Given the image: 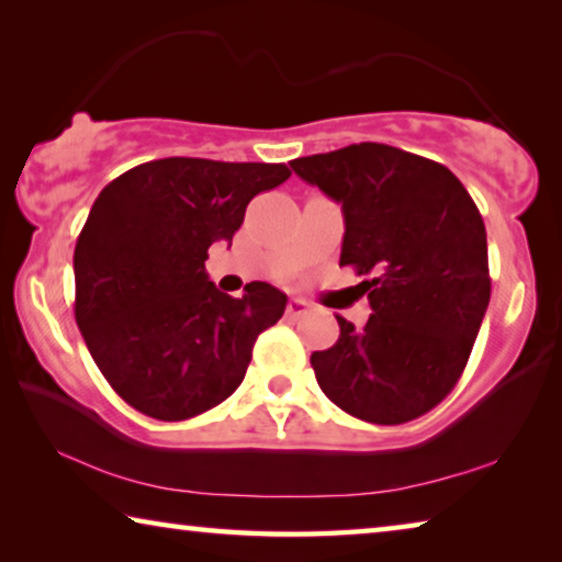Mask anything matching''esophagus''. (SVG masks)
<instances>
[{
    "mask_svg": "<svg viewBox=\"0 0 562 562\" xmlns=\"http://www.w3.org/2000/svg\"><path fill=\"white\" fill-rule=\"evenodd\" d=\"M307 313V302L305 300H290L288 302V317L290 319H297V317H302V315H305Z\"/></svg>",
    "mask_w": 562,
    "mask_h": 562,
    "instance_id": "obj_1",
    "label": "esophagus"
}]
</instances>
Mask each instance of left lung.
I'll return each mask as SVG.
<instances>
[{"instance_id": "obj_1", "label": "left lung", "mask_w": 562, "mask_h": 562, "mask_svg": "<svg viewBox=\"0 0 562 562\" xmlns=\"http://www.w3.org/2000/svg\"><path fill=\"white\" fill-rule=\"evenodd\" d=\"M292 169L342 204L340 265L362 274L372 315L313 352L317 385L337 407L400 425L442 403L473 350L490 302L483 217L448 167L360 142L292 159Z\"/></svg>"}]
</instances>
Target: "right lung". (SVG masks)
Instances as JSON below:
<instances>
[{
  "instance_id": "right-lung-1",
  "label": "right lung",
  "mask_w": 562,
  "mask_h": 562,
  "mask_svg": "<svg viewBox=\"0 0 562 562\" xmlns=\"http://www.w3.org/2000/svg\"><path fill=\"white\" fill-rule=\"evenodd\" d=\"M290 175L284 165L167 157L100 192L75 247V317L124 403L175 423L239 387L257 335L282 317L288 295L249 282L229 297L204 260L215 243H233L249 200Z\"/></svg>"
}]
</instances>
